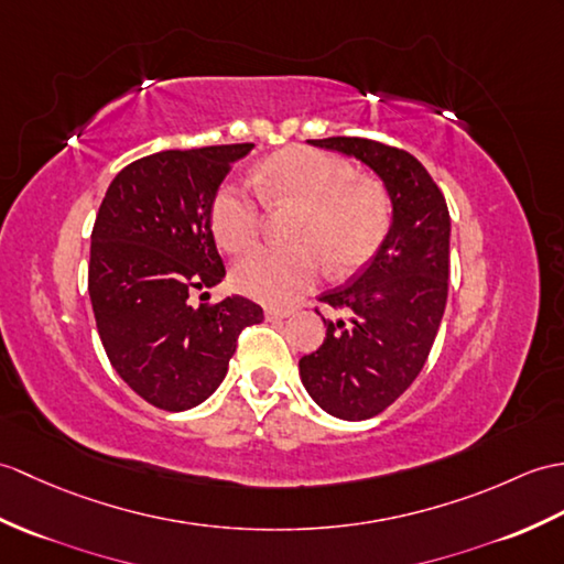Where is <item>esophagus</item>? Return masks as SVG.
<instances>
[{"instance_id": "obj_1", "label": "esophagus", "mask_w": 564, "mask_h": 564, "mask_svg": "<svg viewBox=\"0 0 564 564\" xmlns=\"http://www.w3.org/2000/svg\"><path fill=\"white\" fill-rule=\"evenodd\" d=\"M264 317H267L269 322H281V319H285V317H291V312H288V310H276V307H267Z\"/></svg>"}]
</instances>
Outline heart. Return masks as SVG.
<instances>
[{
	"mask_svg": "<svg viewBox=\"0 0 564 564\" xmlns=\"http://www.w3.org/2000/svg\"><path fill=\"white\" fill-rule=\"evenodd\" d=\"M257 187H220L212 206L218 245L242 252L261 230L264 196L271 204L303 206L293 240L300 247H257L232 267V285L267 305L293 303L317 283L329 261L334 271H350L368 259L382 240L389 206L372 182L352 180L344 161L319 151L288 149L257 170Z\"/></svg>",
	"mask_w": 564,
	"mask_h": 564,
	"instance_id": "b5f03b06",
	"label": "heart"
}]
</instances>
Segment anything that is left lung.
<instances>
[{"instance_id":"left-lung-1","label":"left lung","mask_w":564,"mask_h":564,"mask_svg":"<svg viewBox=\"0 0 564 564\" xmlns=\"http://www.w3.org/2000/svg\"><path fill=\"white\" fill-rule=\"evenodd\" d=\"M312 147L358 159L382 180L391 223L372 259L319 303L346 314L324 319V344L300 358L314 403L341 421H368L394 403L435 344L449 281V212L423 163L394 147L329 137Z\"/></svg>"}]
</instances>
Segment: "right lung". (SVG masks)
Instances as JSON below:
<instances>
[{
	"label": "right lung",
	"mask_w": 564,
	"mask_h": 564,
	"mask_svg": "<svg viewBox=\"0 0 564 564\" xmlns=\"http://www.w3.org/2000/svg\"><path fill=\"white\" fill-rule=\"evenodd\" d=\"M254 143L161 151L110 182L90 232L88 295L115 372L163 411L206 401L228 372L238 336L264 319L240 295L192 307L226 279L212 206L232 163Z\"/></svg>",
	"instance_id": "1"
}]
</instances>
